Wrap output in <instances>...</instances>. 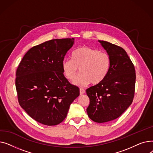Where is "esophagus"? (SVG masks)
<instances>
[{
	"mask_svg": "<svg viewBox=\"0 0 153 153\" xmlns=\"http://www.w3.org/2000/svg\"><path fill=\"white\" fill-rule=\"evenodd\" d=\"M85 91L84 89H82V88H81V89H80V94L83 95L84 94H85Z\"/></svg>",
	"mask_w": 153,
	"mask_h": 153,
	"instance_id": "obj_1",
	"label": "esophagus"
}]
</instances>
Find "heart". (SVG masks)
<instances>
[{
	"label": "heart",
	"instance_id": "1",
	"mask_svg": "<svg viewBox=\"0 0 153 153\" xmlns=\"http://www.w3.org/2000/svg\"><path fill=\"white\" fill-rule=\"evenodd\" d=\"M71 59L62 62L64 76L70 81L74 80L78 72H81L74 84L83 86L91 82L97 85L102 82L107 76L110 68L109 55L103 51L89 47H80L72 53Z\"/></svg>",
	"mask_w": 153,
	"mask_h": 153
}]
</instances>
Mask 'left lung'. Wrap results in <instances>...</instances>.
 <instances>
[{
    "instance_id": "1",
    "label": "left lung",
    "mask_w": 153,
    "mask_h": 153,
    "mask_svg": "<svg viewBox=\"0 0 153 153\" xmlns=\"http://www.w3.org/2000/svg\"><path fill=\"white\" fill-rule=\"evenodd\" d=\"M99 42L110 56V68L102 82L86 90L90 99L87 113L94 122L105 123L118 118L131 104L136 74L124 49L108 42Z\"/></svg>"
}]
</instances>
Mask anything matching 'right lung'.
<instances>
[{
	"mask_svg": "<svg viewBox=\"0 0 153 153\" xmlns=\"http://www.w3.org/2000/svg\"><path fill=\"white\" fill-rule=\"evenodd\" d=\"M74 38L54 39L30 49L16 72L20 105L36 122L48 126L61 123L79 89L64 77L62 62Z\"/></svg>",
	"mask_w": 153,
	"mask_h": 153,
	"instance_id": "1",
	"label": "right lung"
}]
</instances>
